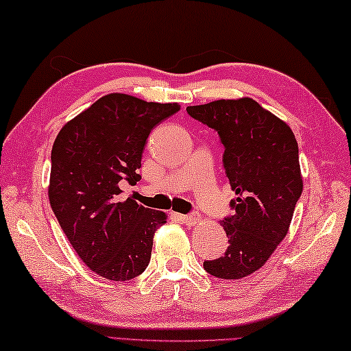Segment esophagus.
Returning <instances> with one entry per match:
<instances>
[{
    "label": "esophagus",
    "mask_w": 351,
    "mask_h": 351,
    "mask_svg": "<svg viewBox=\"0 0 351 351\" xmlns=\"http://www.w3.org/2000/svg\"><path fill=\"white\" fill-rule=\"evenodd\" d=\"M176 216V219L177 220H180V222H183L185 225H195V223H199L200 222V216H183V214H174Z\"/></svg>",
    "instance_id": "esophagus-1"
}]
</instances>
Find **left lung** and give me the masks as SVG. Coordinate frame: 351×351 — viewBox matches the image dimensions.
Returning a JSON list of instances; mask_svg holds the SVG:
<instances>
[{"label": "left lung", "mask_w": 351, "mask_h": 351, "mask_svg": "<svg viewBox=\"0 0 351 351\" xmlns=\"http://www.w3.org/2000/svg\"><path fill=\"white\" fill-rule=\"evenodd\" d=\"M193 119L220 135L223 166L236 199L222 220L228 248L204 268L220 279H242L265 265L284 241L302 194L298 141L291 128L250 97L188 106Z\"/></svg>", "instance_id": "obj_1"}]
</instances>
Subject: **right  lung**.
<instances>
[{
	"mask_svg": "<svg viewBox=\"0 0 351 351\" xmlns=\"http://www.w3.org/2000/svg\"><path fill=\"white\" fill-rule=\"evenodd\" d=\"M179 103L103 95L61 128L52 146L49 202L67 241L86 265L109 280H131L146 269L163 211L119 200L120 180L135 185L152 128Z\"/></svg>",
	"mask_w": 351,
	"mask_h": 351,
	"instance_id": "add662e5",
	"label": "right lung"
}]
</instances>
